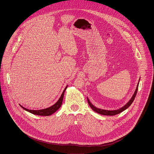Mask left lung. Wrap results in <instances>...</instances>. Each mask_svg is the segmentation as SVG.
I'll use <instances>...</instances> for the list:
<instances>
[{"label": "left lung", "mask_w": 154, "mask_h": 154, "mask_svg": "<svg viewBox=\"0 0 154 154\" xmlns=\"http://www.w3.org/2000/svg\"><path fill=\"white\" fill-rule=\"evenodd\" d=\"M140 80H139V82H140ZM139 82L137 84V88H136V90L132 96V97H131V99L128 100V102L125 103L123 106H122L121 108H119V109H113V110H108V109H101V108H99L95 106H94L92 103L90 101L89 99L87 97V100H88V104L90 106V107L92 108L93 110H94L95 112L100 114V115H106V116H114V115H118L121 112H122L123 111L125 110V109L127 108H128L130 105L132 103V102H134L135 97H136V95H137V91H138V85H139Z\"/></svg>", "instance_id": "left-lung-1"}]
</instances>
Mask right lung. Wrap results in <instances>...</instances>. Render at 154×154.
Listing matches in <instances>:
<instances>
[{
    "label": "right lung",
    "mask_w": 154,
    "mask_h": 154,
    "mask_svg": "<svg viewBox=\"0 0 154 154\" xmlns=\"http://www.w3.org/2000/svg\"><path fill=\"white\" fill-rule=\"evenodd\" d=\"M68 87V85L66 86V88H64V91H63L60 97L59 98V99L57 100V102L54 104L53 105L48 107V108H45V109H27L26 108H24V106H23L22 105H20V106L23 108L24 109H25L26 111L29 112V113H31L33 115H39V116H50L51 115H52L53 113H54L55 112H56L58 109L61 107V105L62 104V102H63V97H64V92L66 91V90Z\"/></svg>",
    "instance_id": "obj_1"
}]
</instances>
